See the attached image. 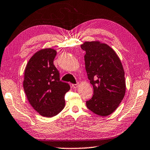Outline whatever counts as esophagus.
<instances>
[{"instance_id": "1", "label": "esophagus", "mask_w": 150, "mask_h": 150, "mask_svg": "<svg viewBox=\"0 0 150 150\" xmlns=\"http://www.w3.org/2000/svg\"><path fill=\"white\" fill-rule=\"evenodd\" d=\"M72 86H73V88H74V89H76V88H77L78 86H79V84H78V83H77V84H73Z\"/></svg>"}]
</instances>
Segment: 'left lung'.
<instances>
[{
	"mask_svg": "<svg viewBox=\"0 0 150 150\" xmlns=\"http://www.w3.org/2000/svg\"><path fill=\"white\" fill-rule=\"evenodd\" d=\"M85 51V64L88 79L93 87V96L86 101L88 109L97 115H109L125 96V72L115 51L100 41L81 45Z\"/></svg>",
	"mask_w": 150,
	"mask_h": 150,
	"instance_id": "obj_1",
	"label": "left lung"
}]
</instances>
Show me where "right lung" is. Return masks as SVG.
Returning <instances> with one entry per match:
<instances>
[{
	"mask_svg": "<svg viewBox=\"0 0 150 150\" xmlns=\"http://www.w3.org/2000/svg\"><path fill=\"white\" fill-rule=\"evenodd\" d=\"M57 51L45 48L37 51L26 65L23 87L32 108L42 117H51L63 110L65 95L70 85L60 81L53 64Z\"/></svg>",
	"mask_w": 150,
	"mask_h": 150,
	"instance_id": "1",
	"label": "right lung"
}]
</instances>
